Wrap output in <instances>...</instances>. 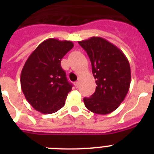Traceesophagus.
I'll use <instances>...</instances> for the list:
<instances>
[{
    "mask_svg": "<svg viewBox=\"0 0 154 154\" xmlns=\"http://www.w3.org/2000/svg\"><path fill=\"white\" fill-rule=\"evenodd\" d=\"M74 85H75V86L76 87V88H78V87L79 86V82L78 81L75 82V83H74Z\"/></svg>",
    "mask_w": 154,
    "mask_h": 154,
    "instance_id": "esophagus-1",
    "label": "esophagus"
}]
</instances>
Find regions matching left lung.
Masks as SVG:
<instances>
[{"label": "left lung", "mask_w": 154, "mask_h": 154, "mask_svg": "<svg viewBox=\"0 0 154 154\" xmlns=\"http://www.w3.org/2000/svg\"><path fill=\"white\" fill-rule=\"evenodd\" d=\"M79 44L90 58L97 85L93 95L83 99L85 107L100 115L113 112L130 89L131 72L127 58L119 48L100 37H92Z\"/></svg>", "instance_id": "1"}]
</instances>
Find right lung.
Masks as SVG:
<instances>
[{"label":"right lung","instance_id":"add662e5","mask_svg":"<svg viewBox=\"0 0 154 154\" xmlns=\"http://www.w3.org/2000/svg\"><path fill=\"white\" fill-rule=\"evenodd\" d=\"M74 46L70 41L48 38L42 42L24 63L21 86L35 110L44 114L57 112L65 106L72 85L62 69V58Z\"/></svg>","mask_w":154,"mask_h":154}]
</instances>
